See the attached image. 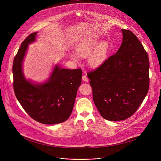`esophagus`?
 <instances>
[{
	"mask_svg": "<svg viewBox=\"0 0 161 161\" xmlns=\"http://www.w3.org/2000/svg\"><path fill=\"white\" fill-rule=\"evenodd\" d=\"M82 80L85 81V82H88V78H87V76L85 75H83L82 76Z\"/></svg>",
	"mask_w": 161,
	"mask_h": 161,
	"instance_id": "esophagus-1",
	"label": "esophagus"
}]
</instances>
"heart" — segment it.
I'll list each match as a JSON object with an SVG mask.
<instances>
[{"mask_svg": "<svg viewBox=\"0 0 161 161\" xmlns=\"http://www.w3.org/2000/svg\"><path fill=\"white\" fill-rule=\"evenodd\" d=\"M95 42L92 40L82 41L76 47V54L73 53L71 57L75 61L79 60V57H85L89 55L92 52L94 47ZM108 50V44L106 42L101 43L96 50L92 54L89 58L90 64L94 66L99 65L106 58V53Z\"/></svg>", "mask_w": 161, "mask_h": 161, "instance_id": "1", "label": "heart"}]
</instances>
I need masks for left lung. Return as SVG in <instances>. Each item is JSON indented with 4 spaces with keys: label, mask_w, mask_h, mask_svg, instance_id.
Returning a JSON list of instances; mask_svg holds the SVG:
<instances>
[{
    "label": "left lung",
    "mask_w": 161,
    "mask_h": 161,
    "mask_svg": "<svg viewBox=\"0 0 161 161\" xmlns=\"http://www.w3.org/2000/svg\"><path fill=\"white\" fill-rule=\"evenodd\" d=\"M117 52L87 73L93 100L106 120H125L137 111L149 89V58L142 42L130 31L122 29Z\"/></svg>",
    "instance_id": "obj_1"
}]
</instances>
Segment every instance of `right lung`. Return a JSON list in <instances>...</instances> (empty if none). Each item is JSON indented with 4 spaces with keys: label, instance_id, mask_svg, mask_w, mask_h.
<instances>
[{
    "label": "right lung",
    "instance_id": "1",
    "mask_svg": "<svg viewBox=\"0 0 161 161\" xmlns=\"http://www.w3.org/2000/svg\"><path fill=\"white\" fill-rule=\"evenodd\" d=\"M37 32L29 35L21 44L13 65V88L22 108L36 121L44 124L65 122L72 113L82 71L65 69L56 65L50 79L44 83L33 84L26 80L22 62L28 44L36 39Z\"/></svg>",
    "mask_w": 161,
    "mask_h": 161
}]
</instances>
